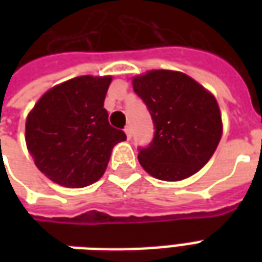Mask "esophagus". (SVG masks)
Segmentation results:
<instances>
[{
	"instance_id": "1",
	"label": "esophagus",
	"mask_w": 262,
	"mask_h": 262,
	"mask_svg": "<svg viewBox=\"0 0 262 262\" xmlns=\"http://www.w3.org/2000/svg\"><path fill=\"white\" fill-rule=\"evenodd\" d=\"M125 133H126V136H127V139H130V137H132V127H130V126H126Z\"/></svg>"
}]
</instances>
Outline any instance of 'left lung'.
Here are the masks:
<instances>
[{
    "label": "left lung",
    "mask_w": 262,
    "mask_h": 262,
    "mask_svg": "<svg viewBox=\"0 0 262 262\" xmlns=\"http://www.w3.org/2000/svg\"><path fill=\"white\" fill-rule=\"evenodd\" d=\"M154 125V136L139 147V161L154 178L180 181L206 164L222 137L214 97L191 77L154 70L133 80Z\"/></svg>",
    "instance_id": "1"
}]
</instances>
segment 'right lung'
Wrapping results in <instances>:
<instances>
[{"label": "right lung", "instance_id": "add662e5", "mask_svg": "<svg viewBox=\"0 0 262 262\" xmlns=\"http://www.w3.org/2000/svg\"><path fill=\"white\" fill-rule=\"evenodd\" d=\"M111 77H75L43 95L26 119V146L49 180L67 188L98 181L123 130L103 108Z\"/></svg>", "mask_w": 262, "mask_h": 262}]
</instances>
